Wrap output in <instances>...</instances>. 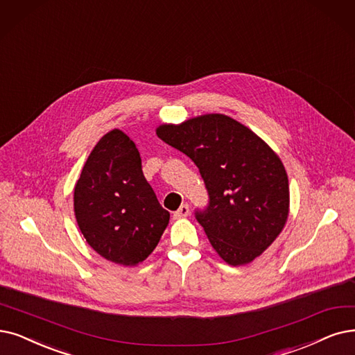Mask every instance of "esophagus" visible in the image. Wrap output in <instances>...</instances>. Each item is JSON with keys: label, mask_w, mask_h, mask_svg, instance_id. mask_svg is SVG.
<instances>
[{"label": "esophagus", "mask_w": 355, "mask_h": 355, "mask_svg": "<svg viewBox=\"0 0 355 355\" xmlns=\"http://www.w3.org/2000/svg\"><path fill=\"white\" fill-rule=\"evenodd\" d=\"M188 216H189V205H188V204L180 205V208L173 214L175 218H185V217H188Z\"/></svg>", "instance_id": "1"}]
</instances>
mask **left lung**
<instances>
[{
    "label": "left lung",
    "instance_id": "8db88e82",
    "mask_svg": "<svg viewBox=\"0 0 355 355\" xmlns=\"http://www.w3.org/2000/svg\"><path fill=\"white\" fill-rule=\"evenodd\" d=\"M155 134L200 168L209 205L196 211V220L218 257L232 266L259 258L290 212L288 176L278 154L223 113L162 123Z\"/></svg>",
    "mask_w": 355,
    "mask_h": 355
}]
</instances>
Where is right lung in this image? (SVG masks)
I'll list each match as a JSON object with an SVG mask.
<instances>
[{
	"label": "right lung",
	"mask_w": 355,
	"mask_h": 355,
	"mask_svg": "<svg viewBox=\"0 0 355 355\" xmlns=\"http://www.w3.org/2000/svg\"><path fill=\"white\" fill-rule=\"evenodd\" d=\"M74 214L86 242L113 263L137 266L159 245L170 214L144 178L135 143L121 130L98 139L84 163Z\"/></svg>",
	"instance_id": "obj_1"
}]
</instances>
